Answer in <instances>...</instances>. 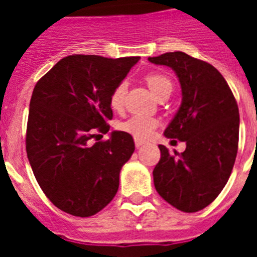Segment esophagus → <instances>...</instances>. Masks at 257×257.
<instances>
[{"label": "esophagus", "mask_w": 257, "mask_h": 257, "mask_svg": "<svg viewBox=\"0 0 257 257\" xmlns=\"http://www.w3.org/2000/svg\"><path fill=\"white\" fill-rule=\"evenodd\" d=\"M135 144H136V147H137V148H140L141 145H144V144H145V141H143V140H139V139H136V140H135Z\"/></svg>", "instance_id": "obj_1"}]
</instances>
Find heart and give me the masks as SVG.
Instances as JSON below:
<instances>
[{
  "instance_id": "1",
  "label": "heart",
  "mask_w": 257,
  "mask_h": 257,
  "mask_svg": "<svg viewBox=\"0 0 257 257\" xmlns=\"http://www.w3.org/2000/svg\"><path fill=\"white\" fill-rule=\"evenodd\" d=\"M145 81L156 97L161 96L164 93H171L172 88H173L171 78L167 74L160 73V72H153V73L147 74ZM125 94H126V82L121 81L120 84H117L116 88L113 89L110 98H109L112 109L118 110V109L122 108ZM156 125L157 121L153 117L144 116V114H135V116L129 117L128 120L124 121V122H121L118 128L129 133V135H132L136 139H148L156 128Z\"/></svg>"
}]
</instances>
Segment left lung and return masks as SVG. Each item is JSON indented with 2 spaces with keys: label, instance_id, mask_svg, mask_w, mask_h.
Segmentation results:
<instances>
[{
  "label": "left lung",
  "instance_id": "8db88e82",
  "mask_svg": "<svg viewBox=\"0 0 257 257\" xmlns=\"http://www.w3.org/2000/svg\"><path fill=\"white\" fill-rule=\"evenodd\" d=\"M175 70L181 86V105L165 129L168 139L187 144L181 155L159 145L161 159L153 183L163 199L183 212L209 205L225 187L239 145V108L219 70L184 52L149 57Z\"/></svg>",
  "mask_w": 257,
  "mask_h": 257
}]
</instances>
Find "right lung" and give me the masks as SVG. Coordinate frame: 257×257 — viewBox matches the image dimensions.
Wrapping results in <instances>:
<instances>
[{
	"instance_id": "obj_1",
	"label": "right lung",
	"mask_w": 257,
	"mask_h": 257,
	"mask_svg": "<svg viewBox=\"0 0 257 257\" xmlns=\"http://www.w3.org/2000/svg\"><path fill=\"white\" fill-rule=\"evenodd\" d=\"M139 60L72 54L34 86L28 159L46 197L69 215H96L116 196L121 168L135 152L132 136L113 131L109 140H90L109 132L110 94Z\"/></svg>"
}]
</instances>
